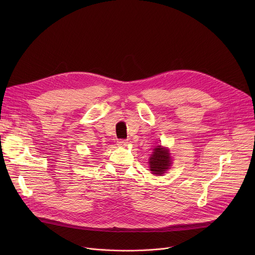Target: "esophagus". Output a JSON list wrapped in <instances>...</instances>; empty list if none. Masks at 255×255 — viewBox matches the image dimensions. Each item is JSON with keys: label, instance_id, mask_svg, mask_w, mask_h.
Returning a JSON list of instances; mask_svg holds the SVG:
<instances>
[{"label": "esophagus", "instance_id": "34e87169", "mask_svg": "<svg viewBox=\"0 0 255 255\" xmlns=\"http://www.w3.org/2000/svg\"><path fill=\"white\" fill-rule=\"evenodd\" d=\"M118 145H119V146H122V147H125L126 146V145H127V140H123V139H121V140H119L118 142Z\"/></svg>", "mask_w": 255, "mask_h": 255}]
</instances>
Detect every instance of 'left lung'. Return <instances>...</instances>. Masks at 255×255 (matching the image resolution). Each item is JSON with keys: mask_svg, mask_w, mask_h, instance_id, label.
I'll return each mask as SVG.
<instances>
[{"mask_svg": "<svg viewBox=\"0 0 255 255\" xmlns=\"http://www.w3.org/2000/svg\"><path fill=\"white\" fill-rule=\"evenodd\" d=\"M171 165V157L169 149L158 145L149 157V168L151 173L155 175H162L165 173Z\"/></svg>", "mask_w": 255, "mask_h": 255, "instance_id": "left-lung-1", "label": "left lung"}]
</instances>
